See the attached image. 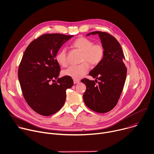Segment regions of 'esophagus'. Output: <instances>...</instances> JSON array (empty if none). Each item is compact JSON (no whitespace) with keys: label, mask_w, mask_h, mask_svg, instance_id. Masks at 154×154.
Listing matches in <instances>:
<instances>
[{"label":"esophagus","mask_w":154,"mask_h":154,"mask_svg":"<svg viewBox=\"0 0 154 154\" xmlns=\"http://www.w3.org/2000/svg\"><path fill=\"white\" fill-rule=\"evenodd\" d=\"M80 82V81L79 80H77V79H73V82H74V84H78V83H79Z\"/></svg>","instance_id":"esophagus-1"}]
</instances>
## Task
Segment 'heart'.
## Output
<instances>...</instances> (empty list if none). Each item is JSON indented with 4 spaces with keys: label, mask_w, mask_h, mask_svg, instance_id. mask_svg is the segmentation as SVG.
<instances>
[{
    "label": "heart",
    "mask_w": 154,
    "mask_h": 154,
    "mask_svg": "<svg viewBox=\"0 0 154 154\" xmlns=\"http://www.w3.org/2000/svg\"><path fill=\"white\" fill-rule=\"evenodd\" d=\"M73 47L82 53L81 63L78 66H70L63 72V75L69 76L73 79H79L88 71L89 66H96L103 60L105 54V48L100 43L94 44V41L84 37H80L74 41ZM57 63L62 67H66L68 64L66 49L59 50L56 56Z\"/></svg>",
    "instance_id": "b5f03b06"
}]
</instances>
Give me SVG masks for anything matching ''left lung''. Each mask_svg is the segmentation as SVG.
<instances>
[{
  "mask_svg": "<svg viewBox=\"0 0 154 154\" xmlns=\"http://www.w3.org/2000/svg\"><path fill=\"white\" fill-rule=\"evenodd\" d=\"M96 34L105 48V54L101 62L89 73L95 81L84 78L81 82L86 85L83 95L85 104L93 111L102 113L110 111L117 104L125 83L127 68L118 41L106 32H93L87 36Z\"/></svg>",
  "mask_w": 154,
  "mask_h": 154,
  "instance_id": "obj_1",
  "label": "left lung"
}]
</instances>
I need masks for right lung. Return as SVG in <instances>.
<instances>
[{
    "instance_id": "right-lung-1",
    "label": "right lung",
    "mask_w": 154,
    "mask_h": 154,
    "mask_svg": "<svg viewBox=\"0 0 154 154\" xmlns=\"http://www.w3.org/2000/svg\"><path fill=\"white\" fill-rule=\"evenodd\" d=\"M73 36L42 35L28 45L22 56L18 69L22 94L29 106L41 115H51L62 108L66 90L73 85L70 77L58 78L60 68L55 58L61 46Z\"/></svg>"
}]
</instances>
